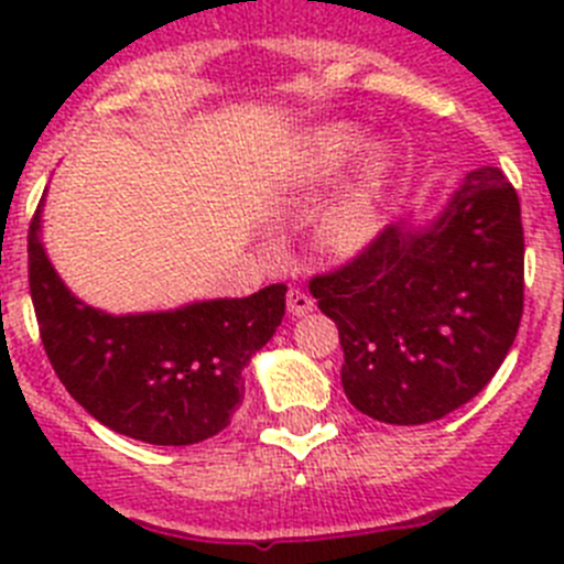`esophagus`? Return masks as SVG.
Returning <instances> with one entry per match:
<instances>
[{
	"instance_id": "esophagus-1",
	"label": "esophagus",
	"mask_w": 564,
	"mask_h": 564,
	"mask_svg": "<svg viewBox=\"0 0 564 564\" xmlns=\"http://www.w3.org/2000/svg\"><path fill=\"white\" fill-rule=\"evenodd\" d=\"M313 296H307L305 291H299V288H291L288 291V311L293 313V316H305V313L313 311Z\"/></svg>"
}]
</instances>
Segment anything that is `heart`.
<instances>
[{
  "label": "heart",
  "mask_w": 564,
  "mask_h": 564,
  "mask_svg": "<svg viewBox=\"0 0 564 564\" xmlns=\"http://www.w3.org/2000/svg\"><path fill=\"white\" fill-rule=\"evenodd\" d=\"M364 138L356 129H325L311 141L302 154V172L307 177H330L341 172L347 163L361 152ZM383 174H387V158L376 152L370 163L364 166L361 177L327 208L325 228L338 242H358L372 231L381 203Z\"/></svg>",
  "instance_id": "b5f03b06"
}]
</instances>
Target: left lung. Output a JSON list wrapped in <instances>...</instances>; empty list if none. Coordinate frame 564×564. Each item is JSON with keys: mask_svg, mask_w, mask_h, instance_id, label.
Returning <instances> with one entry per match:
<instances>
[{"mask_svg": "<svg viewBox=\"0 0 564 564\" xmlns=\"http://www.w3.org/2000/svg\"><path fill=\"white\" fill-rule=\"evenodd\" d=\"M525 291L520 197L497 166L466 174L426 226H387L311 279L338 327L341 383L364 415L441 421L486 387L517 338Z\"/></svg>", "mask_w": 564, "mask_h": 564, "instance_id": "left-lung-1", "label": "left lung"}]
</instances>
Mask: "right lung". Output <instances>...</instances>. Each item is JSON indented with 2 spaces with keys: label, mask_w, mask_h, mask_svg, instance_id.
Wrapping results in <instances>:
<instances>
[{
  "label": "right lung",
  "mask_w": 564,
  "mask_h": 564,
  "mask_svg": "<svg viewBox=\"0 0 564 564\" xmlns=\"http://www.w3.org/2000/svg\"><path fill=\"white\" fill-rule=\"evenodd\" d=\"M39 228L42 203L28 231L30 299L44 352L69 395L118 435L154 446H188L226 430L246 398L242 370L282 325L288 288L109 316L64 288Z\"/></svg>",
  "instance_id": "right-lung-1"
}]
</instances>
